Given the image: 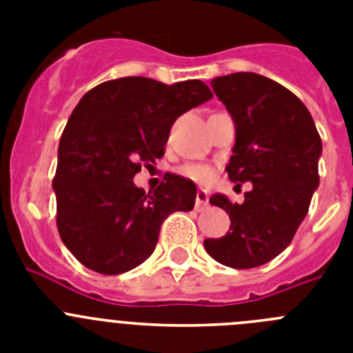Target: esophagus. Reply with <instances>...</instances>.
I'll return each mask as SVG.
<instances>
[{
  "mask_svg": "<svg viewBox=\"0 0 353 353\" xmlns=\"http://www.w3.org/2000/svg\"><path fill=\"white\" fill-rule=\"evenodd\" d=\"M208 207V192L203 189H198L196 192V210L203 212Z\"/></svg>",
  "mask_w": 353,
  "mask_h": 353,
  "instance_id": "esophagus-1",
  "label": "esophagus"
}]
</instances>
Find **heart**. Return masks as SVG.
Returning <instances> with one entry per match:
<instances>
[{
	"instance_id": "1",
	"label": "heart",
	"mask_w": 353,
	"mask_h": 353,
	"mask_svg": "<svg viewBox=\"0 0 353 353\" xmlns=\"http://www.w3.org/2000/svg\"><path fill=\"white\" fill-rule=\"evenodd\" d=\"M179 173L196 183H208L214 179V168L208 166V164H194V162L183 164L179 168Z\"/></svg>"
}]
</instances>
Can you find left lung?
<instances>
[{"label": "left lung", "instance_id": "8db88e82", "mask_svg": "<svg viewBox=\"0 0 353 353\" xmlns=\"http://www.w3.org/2000/svg\"><path fill=\"white\" fill-rule=\"evenodd\" d=\"M212 88L235 120L228 176L252 189L240 205L212 196L232 224L221 239L205 240V249L226 267L252 269L285 251L304 221L320 183L322 139L301 99L269 77L235 72L215 77Z\"/></svg>", "mask_w": 353, "mask_h": 353}]
</instances>
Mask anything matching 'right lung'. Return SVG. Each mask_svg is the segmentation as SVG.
<instances>
[{"label":"right lung","instance_id":"right-lung-1","mask_svg":"<svg viewBox=\"0 0 353 353\" xmlns=\"http://www.w3.org/2000/svg\"><path fill=\"white\" fill-rule=\"evenodd\" d=\"M212 97L203 81L139 76L84 93L61 134L52 179L56 226L84 267L105 276L138 267L154 252L162 221L194 208L192 180L166 173L146 194L132 179L164 155L174 120Z\"/></svg>","mask_w":353,"mask_h":353}]
</instances>
